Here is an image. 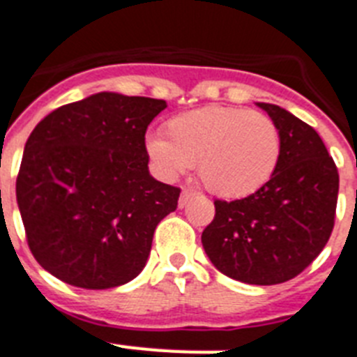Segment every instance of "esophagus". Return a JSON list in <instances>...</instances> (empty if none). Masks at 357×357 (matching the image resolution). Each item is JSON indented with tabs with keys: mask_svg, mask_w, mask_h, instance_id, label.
<instances>
[{
	"mask_svg": "<svg viewBox=\"0 0 357 357\" xmlns=\"http://www.w3.org/2000/svg\"><path fill=\"white\" fill-rule=\"evenodd\" d=\"M194 192L192 190H188V188H183L181 190V196H179V207H185V205L188 204V199L192 198Z\"/></svg>",
	"mask_w": 357,
	"mask_h": 357,
	"instance_id": "esophagus-1",
	"label": "esophagus"
}]
</instances>
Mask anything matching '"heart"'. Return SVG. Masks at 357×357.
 Here are the masks:
<instances>
[{
	"label": "heart",
	"instance_id": "obj_1",
	"mask_svg": "<svg viewBox=\"0 0 357 357\" xmlns=\"http://www.w3.org/2000/svg\"><path fill=\"white\" fill-rule=\"evenodd\" d=\"M167 137L150 135L146 152L165 179H178L192 165L207 190L220 198H245L277 170L282 143L264 113L236 106H205L172 117Z\"/></svg>",
	"mask_w": 357,
	"mask_h": 357
}]
</instances>
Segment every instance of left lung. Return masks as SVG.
I'll list each match as a JSON object with an SVG mask.
<instances>
[{
	"instance_id": "obj_1",
	"label": "left lung",
	"mask_w": 357,
	"mask_h": 357,
	"mask_svg": "<svg viewBox=\"0 0 357 357\" xmlns=\"http://www.w3.org/2000/svg\"><path fill=\"white\" fill-rule=\"evenodd\" d=\"M257 104L279 128L282 152L277 170L248 198L216 199L202 244L224 275L271 286L297 277L326 245L334 229L339 174L310 124L280 106Z\"/></svg>"
}]
</instances>
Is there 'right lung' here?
<instances>
[{
    "label": "right lung",
    "mask_w": 357,
    "mask_h": 357,
    "mask_svg": "<svg viewBox=\"0 0 357 357\" xmlns=\"http://www.w3.org/2000/svg\"><path fill=\"white\" fill-rule=\"evenodd\" d=\"M165 108L102 91L54 109L29 135L16 199L31 253L56 279L108 289L143 271L181 192L149 172L144 133Z\"/></svg>",
    "instance_id": "1"
}]
</instances>
